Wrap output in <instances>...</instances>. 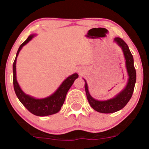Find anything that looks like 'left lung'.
<instances>
[{
  "label": "left lung",
  "mask_w": 149,
  "mask_h": 149,
  "mask_svg": "<svg viewBox=\"0 0 149 149\" xmlns=\"http://www.w3.org/2000/svg\"><path fill=\"white\" fill-rule=\"evenodd\" d=\"M114 41L121 47L123 51L125 58L126 67L129 79L126 88L120 92L114 98L107 101H98L92 98L88 91V84L85 80V89L86 92L87 98L92 108L97 111L103 113H111L120 110L125 107L130 100L134 92L135 83H136V70L134 66V59L126 42L120 38H115Z\"/></svg>",
  "instance_id": "obj_1"
}]
</instances>
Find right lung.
I'll return each mask as SVG.
<instances>
[{"instance_id":"obj_1","label":"right lung","mask_w":149,"mask_h":149,"mask_svg":"<svg viewBox=\"0 0 149 149\" xmlns=\"http://www.w3.org/2000/svg\"><path fill=\"white\" fill-rule=\"evenodd\" d=\"M33 37V35L29 36L28 38L25 40L23 43L19 47L17 52L16 57L13 63V85L14 90L17 97L19 100L21 102L27 110L30 111L33 115L38 116H46L52 115L57 113L59 111L64 104L66 95L67 92L69 91L71 85H73L74 80L78 77L77 73L71 75L68 77L66 80L62 83L57 90L53 95L48 97L44 99H35L33 97L27 95L20 88L16 78V61L19 52L21 50L24 45H25L27 42H29Z\"/></svg>"}]
</instances>
